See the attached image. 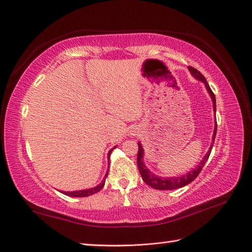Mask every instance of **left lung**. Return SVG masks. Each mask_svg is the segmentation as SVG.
I'll return each mask as SVG.
<instances>
[{"label": "left lung", "mask_w": 252, "mask_h": 252, "mask_svg": "<svg viewBox=\"0 0 252 252\" xmlns=\"http://www.w3.org/2000/svg\"><path fill=\"white\" fill-rule=\"evenodd\" d=\"M188 69L190 71V73H191L192 77L196 80H199L201 82L204 83V85L206 87V89H207L208 94L211 97V101H212V104H213V111H215V114H216V96L215 94H213V93L211 91L209 85L207 81H206L204 75L200 72L197 71L195 68L193 67H188ZM216 133H217V121H216V125H215V130H213V135H212V142H211V145L209 147V150L207 151V154H206L203 158L202 161L200 162V164L197 165L195 168H193L192 170H190L189 172H187L186 174L184 175H181V177H167V178H164V177H158V175L155 174L154 172H151L146 165L144 164V149H143V146L142 144L139 142L138 145H139V151H138V168H139V171L142 175V179L143 181L146 183L147 185H149L150 187L155 188V189H158V190H173V189H177V188H182L186 186L187 184H189V183H191L197 175H199V173L201 172L202 168L204 167L205 163L207 162V159L210 156V152H211V149H212V146H213V142H215V139H216Z\"/></svg>", "instance_id": "left-lung-1"}]
</instances>
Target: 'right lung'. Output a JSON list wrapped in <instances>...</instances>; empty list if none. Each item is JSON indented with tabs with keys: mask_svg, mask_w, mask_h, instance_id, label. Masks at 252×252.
Masks as SVG:
<instances>
[{
	"mask_svg": "<svg viewBox=\"0 0 252 252\" xmlns=\"http://www.w3.org/2000/svg\"><path fill=\"white\" fill-rule=\"evenodd\" d=\"M116 147H117V146H114V147L111 148V149L109 150V152H108V167H109V164H110V163H109L110 154H111V151H112L114 148H116ZM108 170H109V169H107V171H106V174H105V177H104L103 181H102L97 186H95V187H94V188L84 189V190H77V191H60V192H62V193H64V194L68 195V196H73V197H84V196L93 195V194H94V193L100 191V190L104 187L106 178H107V175H108Z\"/></svg>",
	"mask_w": 252,
	"mask_h": 252,
	"instance_id": "add662e5",
	"label": "right lung"
}]
</instances>
